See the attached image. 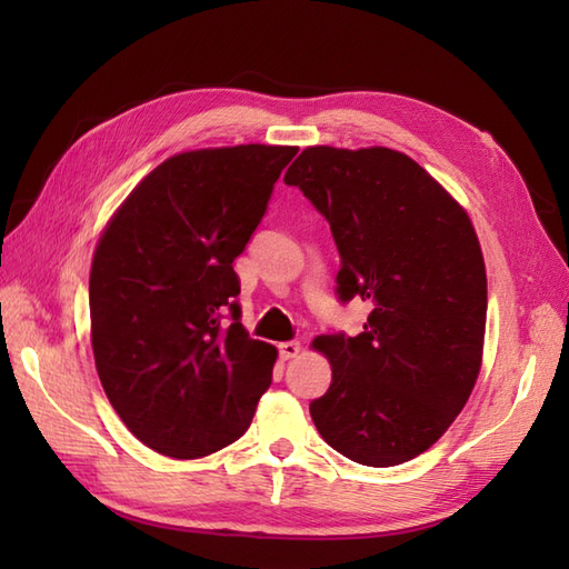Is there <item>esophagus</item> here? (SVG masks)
<instances>
[{
    "mask_svg": "<svg viewBox=\"0 0 569 569\" xmlns=\"http://www.w3.org/2000/svg\"><path fill=\"white\" fill-rule=\"evenodd\" d=\"M298 352H300V342H296V340L278 345V355H281V359H293V357H298Z\"/></svg>",
    "mask_w": 569,
    "mask_h": 569,
    "instance_id": "1",
    "label": "esophagus"
}]
</instances>
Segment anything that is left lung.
I'll list each match as a JSON object with an SVG mask.
<instances>
[{
	"instance_id": "left-lung-1",
	"label": "left lung",
	"mask_w": 569,
	"mask_h": 569,
	"mask_svg": "<svg viewBox=\"0 0 569 569\" xmlns=\"http://www.w3.org/2000/svg\"><path fill=\"white\" fill-rule=\"evenodd\" d=\"M330 222L337 298L367 300L357 337L312 347L332 383L310 403L322 440L367 467L426 452L475 389L487 328V271L467 212L406 153L310 147L286 171Z\"/></svg>"
}]
</instances>
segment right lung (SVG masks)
I'll return each mask as SVG.
<instances>
[{
    "label": "right lung",
    "instance_id": "obj_1",
    "mask_svg": "<svg viewBox=\"0 0 569 569\" xmlns=\"http://www.w3.org/2000/svg\"><path fill=\"white\" fill-rule=\"evenodd\" d=\"M296 147L171 156L107 224L90 269L92 352L102 389L137 438L176 459L247 432L276 347L241 328L234 259Z\"/></svg>",
    "mask_w": 569,
    "mask_h": 569
}]
</instances>
